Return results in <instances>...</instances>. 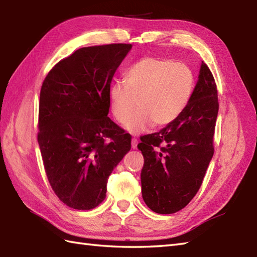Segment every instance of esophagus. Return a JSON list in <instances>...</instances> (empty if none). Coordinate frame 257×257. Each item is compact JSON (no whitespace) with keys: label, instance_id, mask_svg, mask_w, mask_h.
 I'll return each instance as SVG.
<instances>
[{"label":"esophagus","instance_id":"34e87169","mask_svg":"<svg viewBox=\"0 0 257 257\" xmlns=\"http://www.w3.org/2000/svg\"><path fill=\"white\" fill-rule=\"evenodd\" d=\"M137 145H138V140L136 138L132 139V148L133 149H137Z\"/></svg>","mask_w":257,"mask_h":257}]
</instances>
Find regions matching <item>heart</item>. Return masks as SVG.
I'll return each mask as SVG.
<instances>
[{
  "label": "heart",
  "mask_w": 257,
  "mask_h": 257,
  "mask_svg": "<svg viewBox=\"0 0 257 257\" xmlns=\"http://www.w3.org/2000/svg\"><path fill=\"white\" fill-rule=\"evenodd\" d=\"M194 77L191 69L167 58L145 57L130 66L124 81L109 89L114 119L123 123L138 105L140 110L124 124L127 132L138 135L152 124L163 127L173 122L192 96Z\"/></svg>",
  "instance_id": "obj_1"
}]
</instances>
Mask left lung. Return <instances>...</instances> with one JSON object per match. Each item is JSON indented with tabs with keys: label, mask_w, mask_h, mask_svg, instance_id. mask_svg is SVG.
<instances>
[{
	"label": "left lung",
	"mask_w": 257,
	"mask_h": 257,
	"mask_svg": "<svg viewBox=\"0 0 257 257\" xmlns=\"http://www.w3.org/2000/svg\"><path fill=\"white\" fill-rule=\"evenodd\" d=\"M219 111L214 77L202 62L192 96L182 113L159 133L141 137V192L159 214L182 210L198 192L214 154L213 136Z\"/></svg>",
	"instance_id": "8db88e82"
}]
</instances>
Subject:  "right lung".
I'll return each mask as SVG.
<instances>
[{
	"mask_svg": "<svg viewBox=\"0 0 257 257\" xmlns=\"http://www.w3.org/2000/svg\"><path fill=\"white\" fill-rule=\"evenodd\" d=\"M132 47L79 48L43 81L37 141L53 191L73 209L105 200L109 176L132 148L130 135L108 117L110 83Z\"/></svg>",
	"mask_w": 257,
	"mask_h": 257,
	"instance_id": "obj_1",
	"label": "right lung"
}]
</instances>
